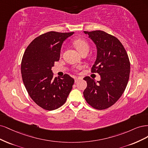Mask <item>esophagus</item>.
I'll use <instances>...</instances> for the list:
<instances>
[{
    "mask_svg": "<svg viewBox=\"0 0 148 148\" xmlns=\"http://www.w3.org/2000/svg\"><path fill=\"white\" fill-rule=\"evenodd\" d=\"M79 80H82V78H80V77H75L74 78V80H75V83L77 82H78Z\"/></svg>",
    "mask_w": 148,
    "mask_h": 148,
    "instance_id": "obj_1",
    "label": "esophagus"
}]
</instances>
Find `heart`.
I'll list each match as a JSON object with an SVG mask.
<instances>
[{"instance_id": "obj_1", "label": "heart", "mask_w": 148, "mask_h": 148, "mask_svg": "<svg viewBox=\"0 0 148 148\" xmlns=\"http://www.w3.org/2000/svg\"><path fill=\"white\" fill-rule=\"evenodd\" d=\"M73 44L75 49H77L80 53H83L84 51L86 50H89V44L84 39H75L73 42Z\"/></svg>"}]
</instances>
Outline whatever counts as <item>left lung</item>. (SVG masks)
<instances>
[{"instance_id":"obj_1","label":"left lung","mask_w":148,"mask_h":148,"mask_svg":"<svg viewBox=\"0 0 148 148\" xmlns=\"http://www.w3.org/2000/svg\"><path fill=\"white\" fill-rule=\"evenodd\" d=\"M84 32L96 45L97 59L92 72L101 77L97 82L88 76L84 78L87 83L84 96L90 106L102 110L112 106L125 91L129 79L130 61L125 48L116 37L102 31Z\"/></svg>"}]
</instances>
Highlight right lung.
Here are the masks:
<instances>
[{"label": "right lung", "instance_id": "right-lung-1", "mask_svg": "<svg viewBox=\"0 0 148 148\" xmlns=\"http://www.w3.org/2000/svg\"><path fill=\"white\" fill-rule=\"evenodd\" d=\"M74 33L46 32L33 40L24 53L21 65L24 85L33 101L46 110L61 107L72 90L74 79L68 74L53 77L51 68L60 60L63 42Z\"/></svg>", "mask_w": 148, "mask_h": 148}]
</instances>
